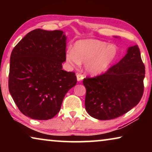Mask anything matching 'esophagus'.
<instances>
[{
    "label": "esophagus",
    "mask_w": 152,
    "mask_h": 152,
    "mask_svg": "<svg viewBox=\"0 0 152 152\" xmlns=\"http://www.w3.org/2000/svg\"><path fill=\"white\" fill-rule=\"evenodd\" d=\"M83 79H84V76H83V75L80 74V73L77 74V80L78 82L82 81Z\"/></svg>",
    "instance_id": "obj_1"
}]
</instances>
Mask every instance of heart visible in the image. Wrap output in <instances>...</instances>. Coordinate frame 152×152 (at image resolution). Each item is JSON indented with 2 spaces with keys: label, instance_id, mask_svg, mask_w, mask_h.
Wrapping results in <instances>:
<instances>
[{
  "label": "heart",
  "instance_id": "b5f03b06",
  "mask_svg": "<svg viewBox=\"0 0 152 152\" xmlns=\"http://www.w3.org/2000/svg\"><path fill=\"white\" fill-rule=\"evenodd\" d=\"M117 53L115 45L97 39H86L76 42L73 50L66 52V59L72 67H80L81 63H84L87 72L99 75L109 68Z\"/></svg>",
  "mask_w": 152,
  "mask_h": 152
}]
</instances>
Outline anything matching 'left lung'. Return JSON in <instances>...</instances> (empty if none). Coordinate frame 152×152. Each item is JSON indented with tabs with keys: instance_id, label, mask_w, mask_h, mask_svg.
<instances>
[{
	"instance_id": "8db88e82",
	"label": "left lung",
	"mask_w": 152,
	"mask_h": 152,
	"mask_svg": "<svg viewBox=\"0 0 152 152\" xmlns=\"http://www.w3.org/2000/svg\"><path fill=\"white\" fill-rule=\"evenodd\" d=\"M145 74L138 46L129 48L126 55L104 73L84 79L86 111L101 120H112L127 113L142 98Z\"/></svg>"
}]
</instances>
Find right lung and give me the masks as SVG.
Segmentation results:
<instances>
[{
	"mask_svg": "<svg viewBox=\"0 0 152 152\" xmlns=\"http://www.w3.org/2000/svg\"><path fill=\"white\" fill-rule=\"evenodd\" d=\"M66 41L61 30L36 29L12 50L9 91L20 111L32 119L55 117L66 94L77 84L74 72L62 70Z\"/></svg>",
	"mask_w": 152,
	"mask_h": 152,
	"instance_id": "add662e5",
	"label": "right lung"
}]
</instances>
